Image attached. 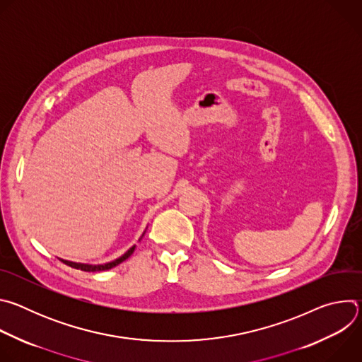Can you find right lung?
<instances>
[{
	"label": "right lung",
	"mask_w": 362,
	"mask_h": 362,
	"mask_svg": "<svg viewBox=\"0 0 362 362\" xmlns=\"http://www.w3.org/2000/svg\"><path fill=\"white\" fill-rule=\"evenodd\" d=\"M134 247L136 246H132L123 256H120L119 259L113 261V262H109V264H105V265H86V264H77V262H70V261H63V264L74 268V269H80V271H84V272H98V271H107V269H112L115 267H117L119 264H122L123 261H126L127 257L134 252Z\"/></svg>",
	"instance_id": "right-lung-1"
}]
</instances>
